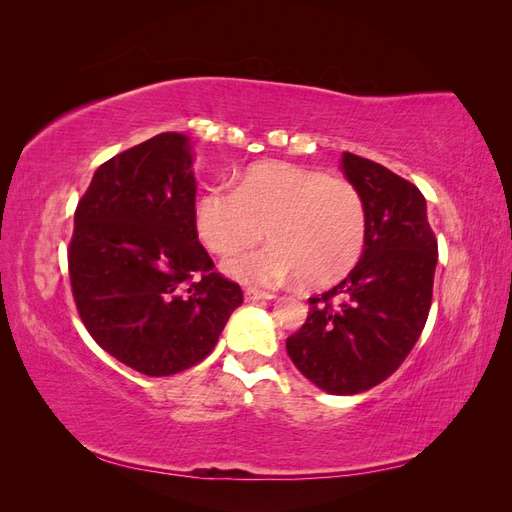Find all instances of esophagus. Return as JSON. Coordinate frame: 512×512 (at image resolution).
<instances>
[{"label": "esophagus", "mask_w": 512, "mask_h": 512, "mask_svg": "<svg viewBox=\"0 0 512 512\" xmlns=\"http://www.w3.org/2000/svg\"><path fill=\"white\" fill-rule=\"evenodd\" d=\"M243 294H245V301H271V299H275V294L254 290V288H247Z\"/></svg>", "instance_id": "1"}]
</instances>
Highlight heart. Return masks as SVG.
Listing matches in <instances>:
<instances>
[{"label": "heart", "instance_id": "b5f03b06", "mask_svg": "<svg viewBox=\"0 0 512 512\" xmlns=\"http://www.w3.org/2000/svg\"><path fill=\"white\" fill-rule=\"evenodd\" d=\"M198 237L222 256L267 243L224 262V271L247 286H277L301 277L312 286L333 284L359 262L367 213L344 177L286 162L252 166L237 190L209 188L194 205Z\"/></svg>", "mask_w": 512, "mask_h": 512}]
</instances>
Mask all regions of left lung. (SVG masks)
Listing matches in <instances>:
<instances>
[{
    "instance_id": "obj_1",
    "label": "left lung",
    "mask_w": 512,
    "mask_h": 512,
    "mask_svg": "<svg viewBox=\"0 0 512 512\" xmlns=\"http://www.w3.org/2000/svg\"><path fill=\"white\" fill-rule=\"evenodd\" d=\"M339 168L365 203L363 254L346 280L309 299L307 320L286 339V350L318 389L356 395L389 378L421 337L438 243L416 185L348 151Z\"/></svg>"
}]
</instances>
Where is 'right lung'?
<instances>
[{"instance_id":"1","label":"right lung","mask_w":512,"mask_h":512,"mask_svg":"<svg viewBox=\"0 0 512 512\" xmlns=\"http://www.w3.org/2000/svg\"><path fill=\"white\" fill-rule=\"evenodd\" d=\"M192 164L190 136H153L104 162L74 213L81 320L102 350L153 378L203 361L243 303L198 243Z\"/></svg>"}]
</instances>
